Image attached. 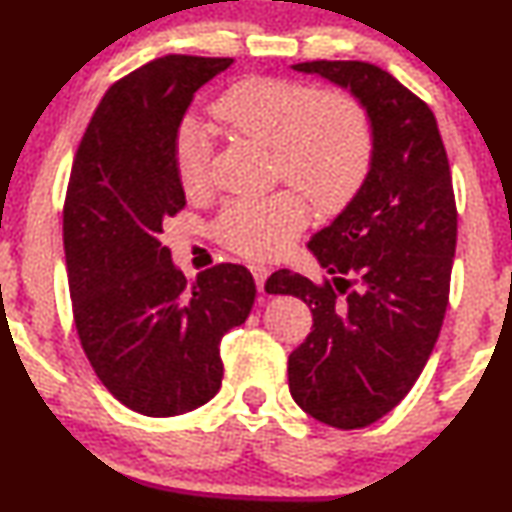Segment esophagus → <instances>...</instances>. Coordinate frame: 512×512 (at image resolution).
Instances as JSON below:
<instances>
[{
  "label": "esophagus",
  "mask_w": 512,
  "mask_h": 512,
  "mask_svg": "<svg viewBox=\"0 0 512 512\" xmlns=\"http://www.w3.org/2000/svg\"><path fill=\"white\" fill-rule=\"evenodd\" d=\"M251 275L256 279V289L265 293V279H268V268H263V265H251Z\"/></svg>",
  "instance_id": "obj_1"
}]
</instances>
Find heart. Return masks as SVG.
Listing matches in <instances>:
<instances>
[{"mask_svg":"<svg viewBox=\"0 0 512 512\" xmlns=\"http://www.w3.org/2000/svg\"><path fill=\"white\" fill-rule=\"evenodd\" d=\"M209 114L235 135L272 149L275 179L299 188L223 207L214 223L216 240L244 258L282 256L310 221L306 194L321 212H340L373 170V121L347 88L247 76L223 90ZM174 174L186 198H200L209 188V139L195 121H186L174 137Z\"/></svg>","mask_w":512,"mask_h":512,"instance_id":"b5f03b06","label":"heart"}]
</instances>
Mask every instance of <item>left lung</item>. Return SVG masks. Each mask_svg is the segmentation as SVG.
Wrapping results in <instances>:
<instances>
[{"instance_id": "left-lung-1", "label": "left lung", "mask_w": 512, "mask_h": 512, "mask_svg": "<svg viewBox=\"0 0 512 512\" xmlns=\"http://www.w3.org/2000/svg\"><path fill=\"white\" fill-rule=\"evenodd\" d=\"M366 104L375 160L366 184L310 240L333 279L277 270L268 293L310 305L312 331L289 356L293 401L335 429H363L394 410L422 375L450 303L457 202L429 104L361 60H312Z\"/></svg>"}]
</instances>
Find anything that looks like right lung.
<instances>
[{"label":"right lung","mask_w":512,"mask_h":512,"mask_svg":"<svg viewBox=\"0 0 512 512\" xmlns=\"http://www.w3.org/2000/svg\"><path fill=\"white\" fill-rule=\"evenodd\" d=\"M233 58L165 55L118 79L97 104L62 207L76 333L109 394L146 417H174L221 387V340L244 324L256 284L216 263L188 282L163 247L186 205L174 137L195 90Z\"/></svg>","instance_id":"add662e5"}]
</instances>
